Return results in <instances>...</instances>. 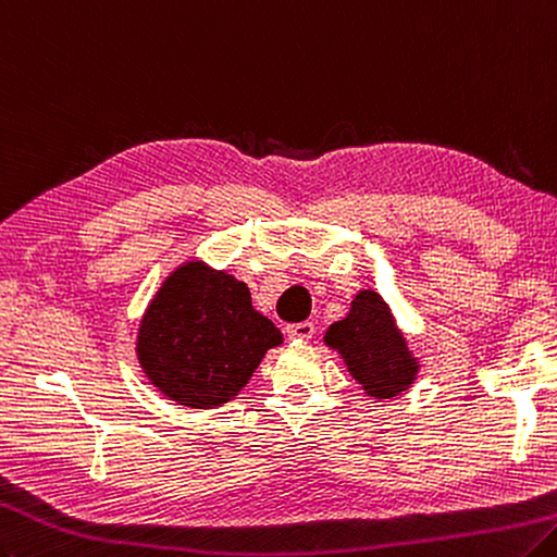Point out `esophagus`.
Wrapping results in <instances>:
<instances>
[{
	"mask_svg": "<svg viewBox=\"0 0 557 557\" xmlns=\"http://www.w3.org/2000/svg\"><path fill=\"white\" fill-rule=\"evenodd\" d=\"M315 333V325L311 321H301V323H292L287 325V335L289 341H297V343H307L311 341Z\"/></svg>",
	"mask_w": 557,
	"mask_h": 557,
	"instance_id": "1",
	"label": "esophagus"
}]
</instances>
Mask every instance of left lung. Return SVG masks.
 <instances>
[{
    "mask_svg": "<svg viewBox=\"0 0 557 557\" xmlns=\"http://www.w3.org/2000/svg\"><path fill=\"white\" fill-rule=\"evenodd\" d=\"M325 343L343 355L350 374L372 398L400 396L418 374L406 337L396 329L386 301L372 289L357 294L350 313L325 333Z\"/></svg>",
    "mask_w": 557,
    "mask_h": 557,
    "instance_id": "1",
    "label": "left lung"
}]
</instances>
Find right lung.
I'll use <instances>...</instances> for the list:
<instances>
[{"mask_svg": "<svg viewBox=\"0 0 557 557\" xmlns=\"http://www.w3.org/2000/svg\"><path fill=\"white\" fill-rule=\"evenodd\" d=\"M280 343L275 323L250 307L244 282L188 263L163 282L149 304L137 355L161 394L207 410L232 400Z\"/></svg>", "mask_w": 557, "mask_h": 557, "instance_id": "obj_1", "label": "right lung"}]
</instances>
